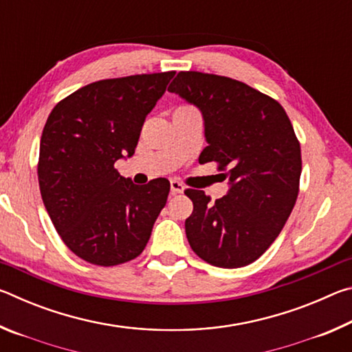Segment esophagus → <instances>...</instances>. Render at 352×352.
<instances>
[{
    "label": "esophagus",
    "instance_id": "1",
    "mask_svg": "<svg viewBox=\"0 0 352 352\" xmlns=\"http://www.w3.org/2000/svg\"><path fill=\"white\" fill-rule=\"evenodd\" d=\"M184 190L183 183L177 182V180H170V192L172 194H182Z\"/></svg>",
    "mask_w": 352,
    "mask_h": 352
}]
</instances>
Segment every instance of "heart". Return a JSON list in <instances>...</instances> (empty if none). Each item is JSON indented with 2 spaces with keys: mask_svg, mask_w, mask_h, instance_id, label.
<instances>
[{
  "mask_svg": "<svg viewBox=\"0 0 352 352\" xmlns=\"http://www.w3.org/2000/svg\"><path fill=\"white\" fill-rule=\"evenodd\" d=\"M178 109H182V110H184V109H190V107H178Z\"/></svg>",
  "mask_w": 352,
  "mask_h": 352,
  "instance_id": "1",
  "label": "heart"
}]
</instances>
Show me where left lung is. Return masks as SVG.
Returning a JSON list of instances; mask_svg holds the SVG:
<instances>
[{"label": "left lung", "mask_w": 352, "mask_h": 352, "mask_svg": "<svg viewBox=\"0 0 352 352\" xmlns=\"http://www.w3.org/2000/svg\"><path fill=\"white\" fill-rule=\"evenodd\" d=\"M168 90L199 107L208 141L199 162L217 163L230 180L214 204L204 190H184L194 204L184 222L189 245L222 269L252 264L281 233L300 192L301 147L287 113L225 76L180 71Z\"/></svg>", "instance_id": "obj_1"}]
</instances>
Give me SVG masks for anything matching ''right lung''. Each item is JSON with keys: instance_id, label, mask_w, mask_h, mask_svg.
<instances>
[{"instance_id": "obj_1", "label": "right lung", "mask_w": 352, "mask_h": 352, "mask_svg": "<svg viewBox=\"0 0 352 352\" xmlns=\"http://www.w3.org/2000/svg\"><path fill=\"white\" fill-rule=\"evenodd\" d=\"M174 71L93 82L46 119L37 164L41 199L71 252L94 265L135 259L170 190L166 178L135 184L115 162L132 157L146 116Z\"/></svg>"}]
</instances>
